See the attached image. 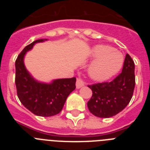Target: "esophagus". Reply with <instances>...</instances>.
<instances>
[{
	"mask_svg": "<svg viewBox=\"0 0 150 150\" xmlns=\"http://www.w3.org/2000/svg\"><path fill=\"white\" fill-rule=\"evenodd\" d=\"M84 85H85V83L83 82V80L81 79V78H78V79H76V88H81V87L83 86Z\"/></svg>",
	"mask_w": 150,
	"mask_h": 150,
	"instance_id": "34e87169",
	"label": "esophagus"
}]
</instances>
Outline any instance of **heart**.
<instances>
[{"instance_id":"heart-1","label":"heart","mask_w":150,"mask_h":150,"mask_svg":"<svg viewBox=\"0 0 150 150\" xmlns=\"http://www.w3.org/2000/svg\"><path fill=\"white\" fill-rule=\"evenodd\" d=\"M91 55L95 61L88 67V75L97 81L110 79L122 67V54L111 46L97 45L91 50Z\"/></svg>"}]
</instances>
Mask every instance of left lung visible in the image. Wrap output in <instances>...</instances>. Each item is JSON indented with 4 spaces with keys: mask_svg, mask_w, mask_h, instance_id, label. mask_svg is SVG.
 Wrapping results in <instances>:
<instances>
[{
    "mask_svg": "<svg viewBox=\"0 0 150 150\" xmlns=\"http://www.w3.org/2000/svg\"><path fill=\"white\" fill-rule=\"evenodd\" d=\"M135 86L134 63L126 54L122 73L112 81L88 86L92 96L87 103L90 112L100 118H110L129 104Z\"/></svg>",
    "mask_w": 150,
    "mask_h": 150,
    "instance_id": "8db88e82",
    "label": "left lung"
}]
</instances>
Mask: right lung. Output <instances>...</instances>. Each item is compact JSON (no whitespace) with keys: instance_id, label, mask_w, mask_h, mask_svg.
I'll return each mask as SVG.
<instances>
[{"instance_id":"1","label":"right lung","mask_w":150,"mask_h":150,"mask_svg":"<svg viewBox=\"0 0 150 150\" xmlns=\"http://www.w3.org/2000/svg\"><path fill=\"white\" fill-rule=\"evenodd\" d=\"M46 39L34 41L26 46L16 60V86L22 104L34 115L52 116L62 111L68 95L76 88V77L55 79L51 83L37 81L26 70L24 57L34 44Z\"/></svg>"}]
</instances>
